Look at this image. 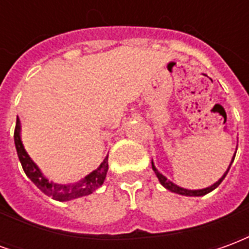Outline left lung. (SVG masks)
Returning a JSON list of instances; mask_svg holds the SVG:
<instances>
[{"instance_id": "left-lung-1", "label": "left lung", "mask_w": 249, "mask_h": 249, "mask_svg": "<svg viewBox=\"0 0 249 249\" xmlns=\"http://www.w3.org/2000/svg\"><path fill=\"white\" fill-rule=\"evenodd\" d=\"M235 156L236 153L233 155V157H232V161H231L230 167H228V169L225 171V173L221 176V178L216 181V183L213 184V185H211V187L208 188H204V189H185V188H181L178 187V185H176V184H173L172 181H169L164 175H161V173L157 171V168L155 167V164H153V161H152V169L155 171V173H156L157 178H159V181H160V184H161L162 187L167 188L168 191H171V192H175V193H178V195H183V196H204V195H207V193L212 192L214 188H217L220 185V183L224 180V178L227 176V173H228V171H230L231 165H232V162H233V160H235Z\"/></svg>"}]
</instances>
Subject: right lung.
<instances>
[{"mask_svg":"<svg viewBox=\"0 0 249 249\" xmlns=\"http://www.w3.org/2000/svg\"><path fill=\"white\" fill-rule=\"evenodd\" d=\"M19 132H21V124H19V120L17 119L16 129H14V144H16L19 162L24 168V172L26 173V176L35 183L36 187L38 188L41 192L45 193L46 196H51L52 198H54L57 201H69V200H73V198L88 196V195L93 193L97 188L103 185L104 180L107 178V172H108V156L104 159L101 165L96 171L89 173L88 176L80 180L78 183L56 184L53 181H49L42 175L40 168L36 165V162L30 159L28 152L25 151Z\"/></svg>","mask_w":249,"mask_h":249,"instance_id":"add662e5","label":"right lung"}]
</instances>
